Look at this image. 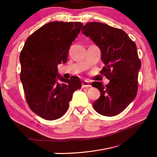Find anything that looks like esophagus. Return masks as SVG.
Wrapping results in <instances>:
<instances>
[{
	"mask_svg": "<svg viewBox=\"0 0 157 157\" xmlns=\"http://www.w3.org/2000/svg\"><path fill=\"white\" fill-rule=\"evenodd\" d=\"M91 85L89 84L88 81H84L82 83V88H88V87H91Z\"/></svg>",
	"mask_w": 157,
	"mask_h": 157,
	"instance_id": "esophagus-1",
	"label": "esophagus"
}]
</instances>
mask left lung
Here are the masks:
<instances>
[{
	"mask_svg": "<svg viewBox=\"0 0 157 157\" xmlns=\"http://www.w3.org/2000/svg\"><path fill=\"white\" fill-rule=\"evenodd\" d=\"M82 30L100 48L105 64L100 73L109 79L106 86L98 82L92 83L101 94L93 107L101 115H118L137 94L138 73L141 63L136 44L123 30L105 23H87Z\"/></svg>",
	"mask_w": 157,
	"mask_h": 157,
	"instance_id": "8db88e82",
	"label": "left lung"
}]
</instances>
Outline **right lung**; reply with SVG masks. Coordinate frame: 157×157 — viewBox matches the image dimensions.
<instances>
[{
  "mask_svg": "<svg viewBox=\"0 0 157 157\" xmlns=\"http://www.w3.org/2000/svg\"><path fill=\"white\" fill-rule=\"evenodd\" d=\"M82 25L80 22L46 23L28 36L21 52L20 79L26 101L33 112L46 120L61 118L74 91L81 89L78 77L63 78L57 73V66L67 62L70 46Z\"/></svg>",
  "mask_w": 157,
  "mask_h": 157,
  "instance_id": "add662e5",
  "label": "right lung"
}]
</instances>
